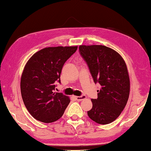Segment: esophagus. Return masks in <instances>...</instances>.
<instances>
[{
	"mask_svg": "<svg viewBox=\"0 0 151 151\" xmlns=\"http://www.w3.org/2000/svg\"><path fill=\"white\" fill-rule=\"evenodd\" d=\"M75 98L76 100L78 101H81L83 100H84V99L86 98V96L85 95H82V96H75Z\"/></svg>",
	"mask_w": 151,
	"mask_h": 151,
	"instance_id": "obj_1",
	"label": "esophagus"
}]
</instances>
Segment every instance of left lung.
I'll return each instance as SVG.
<instances>
[{
    "label": "left lung",
    "instance_id": "obj_1",
    "mask_svg": "<svg viewBox=\"0 0 151 151\" xmlns=\"http://www.w3.org/2000/svg\"><path fill=\"white\" fill-rule=\"evenodd\" d=\"M79 51L94 83L101 86L97 99L91 100L93 106L88 116L98 124H109L119 116L129 97L127 65L119 53L104 45H80Z\"/></svg>",
    "mask_w": 151,
    "mask_h": 151
}]
</instances>
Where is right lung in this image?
Masks as SVG:
<instances>
[{"instance_id": "add662e5", "label": "right lung", "mask_w": 151, "mask_h": 151, "mask_svg": "<svg viewBox=\"0 0 151 151\" xmlns=\"http://www.w3.org/2000/svg\"><path fill=\"white\" fill-rule=\"evenodd\" d=\"M78 46L49 47L37 51L27 61L21 79L24 106L34 118L42 122H55L62 116L70 102L68 96L54 92L65 61Z\"/></svg>"}]
</instances>
